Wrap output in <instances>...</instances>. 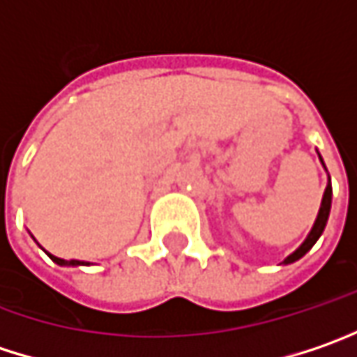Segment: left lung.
Masks as SVG:
<instances>
[{
	"mask_svg": "<svg viewBox=\"0 0 357 357\" xmlns=\"http://www.w3.org/2000/svg\"><path fill=\"white\" fill-rule=\"evenodd\" d=\"M329 210H331V179H329V183H327V188H325V194L324 199H321V208H319V214H317V220L313 224V228H311V232H309V236L305 238V242L293 252V255H289L287 259L283 261V264H289V262H295L299 261L303 255H307L309 250H311V246L317 242V238L321 236V232H324L325 224H327V218H329Z\"/></svg>",
	"mask_w": 357,
	"mask_h": 357,
	"instance_id": "1",
	"label": "left lung"
}]
</instances>
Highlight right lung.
Masks as SVG:
<instances>
[{"label": "right lung", "mask_w": 357, "mask_h": 357, "mask_svg": "<svg viewBox=\"0 0 357 357\" xmlns=\"http://www.w3.org/2000/svg\"><path fill=\"white\" fill-rule=\"evenodd\" d=\"M48 257H50V259H52L54 262H56V264H73V266H76V264H84V262H80V261H64V259H58V257H52V255H48Z\"/></svg>", "instance_id": "obj_1"}]
</instances>
